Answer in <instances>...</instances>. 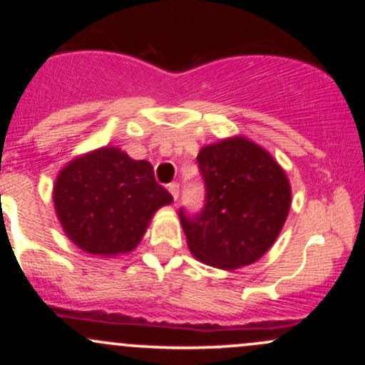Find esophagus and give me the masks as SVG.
I'll return each mask as SVG.
<instances>
[{"instance_id":"obj_1","label":"esophagus","mask_w":365,"mask_h":365,"mask_svg":"<svg viewBox=\"0 0 365 365\" xmlns=\"http://www.w3.org/2000/svg\"><path fill=\"white\" fill-rule=\"evenodd\" d=\"M168 190H170L171 197H173L175 200H178V195H180V187H178V183H170Z\"/></svg>"}]
</instances>
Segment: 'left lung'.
I'll return each instance as SVG.
<instances>
[{"instance_id": "8db88e82", "label": "left lung", "mask_w": 365, "mask_h": 365, "mask_svg": "<svg viewBox=\"0 0 365 365\" xmlns=\"http://www.w3.org/2000/svg\"><path fill=\"white\" fill-rule=\"evenodd\" d=\"M206 206L180 221L197 261L233 271L262 257L282 233L292 206V187L269 150L233 135L199 150Z\"/></svg>"}]
</instances>
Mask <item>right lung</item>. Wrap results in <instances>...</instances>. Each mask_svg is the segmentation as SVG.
<instances>
[{
    "label": "right lung",
    "instance_id": "1",
    "mask_svg": "<svg viewBox=\"0 0 365 365\" xmlns=\"http://www.w3.org/2000/svg\"><path fill=\"white\" fill-rule=\"evenodd\" d=\"M53 202L72 244L91 255L115 257L140 244L153 216L173 197L156 182L149 161L104 145L63 166Z\"/></svg>",
    "mask_w": 365,
    "mask_h": 365
}]
</instances>
